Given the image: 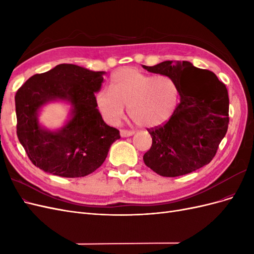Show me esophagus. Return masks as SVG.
Listing matches in <instances>:
<instances>
[{"instance_id": "obj_1", "label": "esophagus", "mask_w": 254, "mask_h": 254, "mask_svg": "<svg viewBox=\"0 0 254 254\" xmlns=\"http://www.w3.org/2000/svg\"><path fill=\"white\" fill-rule=\"evenodd\" d=\"M132 134H134L133 130H126V129H122L121 130V136H123V137L131 136Z\"/></svg>"}]
</instances>
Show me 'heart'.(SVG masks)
<instances>
[{
  "instance_id": "obj_1",
  "label": "heart",
  "mask_w": 254,
  "mask_h": 254,
  "mask_svg": "<svg viewBox=\"0 0 254 254\" xmlns=\"http://www.w3.org/2000/svg\"><path fill=\"white\" fill-rule=\"evenodd\" d=\"M95 99L103 119L111 125L118 124L128 107L129 117L137 126L153 128L175 112L179 89L166 75L153 76L126 66L112 74L110 90H101Z\"/></svg>"
}]
</instances>
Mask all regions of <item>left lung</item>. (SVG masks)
Segmentation results:
<instances>
[{"mask_svg":"<svg viewBox=\"0 0 254 254\" xmlns=\"http://www.w3.org/2000/svg\"><path fill=\"white\" fill-rule=\"evenodd\" d=\"M148 72L166 75L179 89L180 103L165 124L147 129L152 137L143 157L146 166L163 177H178L209 164L229 124L228 90L213 72L189 61H163Z\"/></svg>","mask_w":254,"mask_h":254,"instance_id":"8db88e82","label":"left lung"}]
</instances>
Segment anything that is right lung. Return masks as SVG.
Here are the masks:
<instances>
[{
	"instance_id": "1",
	"label": "right lung",
	"mask_w": 254,
	"mask_h": 254,
	"mask_svg": "<svg viewBox=\"0 0 254 254\" xmlns=\"http://www.w3.org/2000/svg\"><path fill=\"white\" fill-rule=\"evenodd\" d=\"M105 72L63 64L28 78L17 91V134L29 160L40 170L65 178L95 172L121 135L104 122L96 108L95 93ZM72 105V118L57 132L41 127L37 112L52 100Z\"/></svg>"
}]
</instances>
